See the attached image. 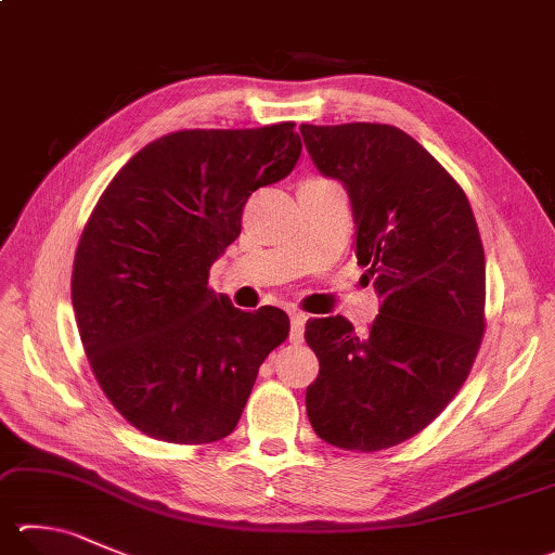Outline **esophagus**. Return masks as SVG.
Returning <instances> with one entry per match:
<instances>
[{
    "mask_svg": "<svg viewBox=\"0 0 555 555\" xmlns=\"http://www.w3.org/2000/svg\"><path fill=\"white\" fill-rule=\"evenodd\" d=\"M306 320H308L306 312H298V310L291 312V341H300V339H304Z\"/></svg>",
    "mask_w": 555,
    "mask_h": 555,
    "instance_id": "esophagus-1",
    "label": "esophagus"
}]
</instances>
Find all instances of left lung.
Masks as SVG:
<instances>
[{"mask_svg": "<svg viewBox=\"0 0 555 555\" xmlns=\"http://www.w3.org/2000/svg\"><path fill=\"white\" fill-rule=\"evenodd\" d=\"M312 163L339 179L354 255L380 308L364 335L341 315L306 322L320 374L306 390L315 435L345 451L398 447L439 417L486 335V251L459 181L388 124L300 126Z\"/></svg>", "mask_w": 555, "mask_h": 555, "instance_id": "obj_1", "label": "left lung"}]
</instances>
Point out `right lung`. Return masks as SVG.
<instances>
[{"label":"right lung","mask_w":555,"mask_h":555,"mask_svg":"<svg viewBox=\"0 0 555 555\" xmlns=\"http://www.w3.org/2000/svg\"><path fill=\"white\" fill-rule=\"evenodd\" d=\"M294 120L191 128L118 169L79 237L73 308L92 374L128 425L169 444H210L237 427L284 310L245 312L208 288L243 228L251 191L296 167Z\"/></svg>","instance_id":"1"}]
</instances>
